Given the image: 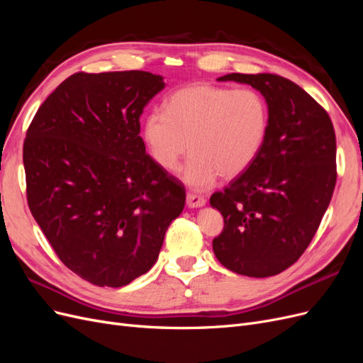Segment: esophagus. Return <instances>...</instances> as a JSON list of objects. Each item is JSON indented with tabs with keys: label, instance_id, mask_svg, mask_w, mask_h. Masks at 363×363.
<instances>
[{
	"label": "esophagus",
	"instance_id": "1",
	"mask_svg": "<svg viewBox=\"0 0 363 363\" xmlns=\"http://www.w3.org/2000/svg\"><path fill=\"white\" fill-rule=\"evenodd\" d=\"M186 204H188V207H201L206 204V199L201 195H196V194H188V196H186Z\"/></svg>",
	"mask_w": 363,
	"mask_h": 363
}]
</instances>
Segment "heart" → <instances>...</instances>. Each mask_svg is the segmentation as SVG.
<instances>
[{
	"mask_svg": "<svg viewBox=\"0 0 363 363\" xmlns=\"http://www.w3.org/2000/svg\"><path fill=\"white\" fill-rule=\"evenodd\" d=\"M269 128V107L255 89L199 83L174 92L167 111H152L144 121V139L151 157L164 171L183 169V180L206 189L221 174H244L260 152Z\"/></svg>",
	"mask_w": 363,
	"mask_h": 363,
	"instance_id": "heart-1",
	"label": "heart"
}]
</instances>
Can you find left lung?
<instances>
[{"instance_id": "1", "label": "left lung", "mask_w": 363, "mask_h": 363, "mask_svg": "<svg viewBox=\"0 0 363 363\" xmlns=\"http://www.w3.org/2000/svg\"><path fill=\"white\" fill-rule=\"evenodd\" d=\"M219 82L247 83L269 107V128L251 167L211 204L224 218L213 252L248 277L288 269L309 247L336 184L332 119L298 84L276 74H227Z\"/></svg>"}]
</instances>
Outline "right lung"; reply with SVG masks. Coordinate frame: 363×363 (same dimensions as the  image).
Segmentation results:
<instances>
[{
	"label": "right lung",
	"mask_w": 363,
	"mask_h": 363,
	"mask_svg": "<svg viewBox=\"0 0 363 363\" xmlns=\"http://www.w3.org/2000/svg\"><path fill=\"white\" fill-rule=\"evenodd\" d=\"M163 87L147 71L77 72L27 130L31 215L63 265L96 286H125L151 269L184 207V186L139 136L144 107Z\"/></svg>",
	"instance_id": "obj_1"
}]
</instances>
